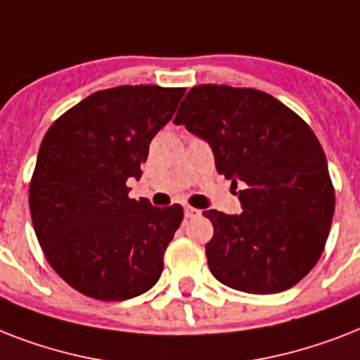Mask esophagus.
<instances>
[{
    "mask_svg": "<svg viewBox=\"0 0 360 360\" xmlns=\"http://www.w3.org/2000/svg\"><path fill=\"white\" fill-rule=\"evenodd\" d=\"M198 214H200V211H198V209L188 207V205H186V207H185V219H194V217H198Z\"/></svg>",
    "mask_w": 360,
    "mask_h": 360,
    "instance_id": "obj_1",
    "label": "esophagus"
}]
</instances>
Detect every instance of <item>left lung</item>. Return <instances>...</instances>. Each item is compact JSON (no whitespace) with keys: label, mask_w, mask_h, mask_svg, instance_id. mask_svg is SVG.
<instances>
[{"label":"left lung","mask_w":360,"mask_h":360,"mask_svg":"<svg viewBox=\"0 0 360 360\" xmlns=\"http://www.w3.org/2000/svg\"><path fill=\"white\" fill-rule=\"evenodd\" d=\"M175 124L207 141L220 175L243 185V213L203 211L211 273L228 288L267 295L290 290L318 263L335 214L323 147L299 115L250 87H192Z\"/></svg>","instance_id":"1"}]
</instances>
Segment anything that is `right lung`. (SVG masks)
<instances>
[{"mask_svg":"<svg viewBox=\"0 0 360 360\" xmlns=\"http://www.w3.org/2000/svg\"><path fill=\"white\" fill-rule=\"evenodd\" d=\"M185 87L120 86L67 110L44 134L30 211L48 263L84 295L127 301L157 284L183 207L129 198L149 143Z\"/></svg>","mask_w":360,"mask_h":360,"instance_id":"add662e5","label":"right lung"}]
</instances>
